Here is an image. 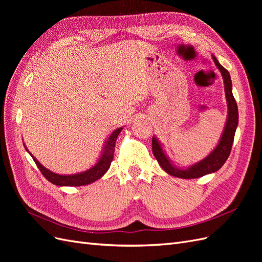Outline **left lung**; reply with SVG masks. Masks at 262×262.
<instances>
[{
  "label": "left lung",
  "instance_id": "obj_1",
  "mask_svg": "<svg viewBox=\"0 0 262 262\" xmlns=\"http://www.w3.org/2000/svg\"><path fill=\"white\" fill-rule=\"evenodd\" d=\"M212 55V60L214 64L220 71V73L223 77L224 82V91H225V98L227 102V118L224 125L223 132L221 134L217 145L214 147L211 153L205 156L203 160L188 166V167H177V166L171 162L168 155L166 154L165 149L161 141L155 136L152 138V149L155 158L161 167L170 176L178 177L182 179H193L199 178L209 173L217 171L222 166L224 165L226 160L231 154V149L233 146L235 132L238 125V108H237L236 100L233 96L232 92V80L228 71L220 64L217 59Z\"/></svg>",
  "mask_w": 262,
  "mask_h": 262
}]
</instances>
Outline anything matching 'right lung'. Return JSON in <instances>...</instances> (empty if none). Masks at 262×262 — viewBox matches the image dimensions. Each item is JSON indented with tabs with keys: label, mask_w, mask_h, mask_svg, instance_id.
<instances>
[{
	"label": "right lung",
	"mask_w": 262,
	"mask_h": 262,
	"mask_svg": "<svg viewBox=\"0 0 262 262\" xmlns=\"http://www.w3.org/2000/svg\"><path fill=\"white\" fill-rule=\"evenodd\" d=\"M122 129H123V126H120V128H118L110 133V136L105 140V143H104V145H102L100 155L94 166H92L91 168H89L85 171L70 173V175H60V173L53 172V171L49 170L48 168H46L45 166L41 163H39L37 158L29 152L25 144H24V146H25L26 150L30 154V156L33 157L34 162L36 163L37 167L40 169L42 175L47 178V180H49L51 184H53L55 186H59V187L85 186V185H90V184H92V182L101 178L105 175L106 171L109 169L110 164H112V162L114 160L116 140L119 136V133L122 131Z\"/></svg>",
	"instance_id": "right-lung-1"
}]
</instances>
